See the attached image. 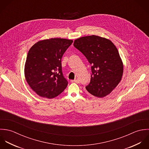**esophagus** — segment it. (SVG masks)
I'll list each match as a JSON object with an SVG mask.
<instances>
[{
    "label": "esophagus",
    "instance_id": "34e87169",
    "mask_svg": "<svg viewBox=\"0 0 149 149\" xmlns=\"http://www.w3.org/2000/svg\"><path fill=\"white\" fill-rule=\"evenodd\" d=\"M71 82L72 83H76V84H79V81L78 79H74V80H71Z\"/></svg>",
    "mask_w": 149,
    "mask_h": 149
}]
</instances>
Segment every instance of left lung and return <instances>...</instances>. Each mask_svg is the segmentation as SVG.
Returning <instances> with one entry per match:
<instances>
[{
	"mask_svg": "<svg viewBox=\"0 0 149 149\" xmlns=\"http://www.w3.org/2000/svg\"><path fill=\"white\" fill-rule=\"evenodd\" d=\"M74 46L91 65V75L86 89L91 94L102 98L119 84L123 73V64L113 42L105 38L92 35L75 40Z\"/></svg>",
	"mask_w": 149,
	"mask_h": 149,
	"instance_id": "1",
	"label": "left lung"
}]
</instances>
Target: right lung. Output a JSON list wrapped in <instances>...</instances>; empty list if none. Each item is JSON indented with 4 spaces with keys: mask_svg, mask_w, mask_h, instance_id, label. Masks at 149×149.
<instances>
[{
    "mask_svg": "<svg viewBox=\"0 0 149 149\" xmlns=\"http://www.w3.org/2000/svg\"><path fill=\"white\" fill-rule=\"evenodd\" d=\"M72 42L59 38L44 40L29 49L25 65V76L31 89L40 97L53 98L67 86L61 59Z\"/></svg>",
    "mask_w": 149,
    "mask_h": 149,
    "instance_id": "obj_1",
    "label": "right lung"
}]
</instances>
